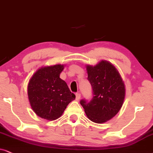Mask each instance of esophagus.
Instances as JSON below:
<instances>
[{"label": "esophagus", "mask_w": 153, "mask_h": 153, "mask_svg": "<svg viewBox=\"0 0 153 153\" xmlns=\"http://www.w3.org/2000/svg\"><path fill=\"white\" fill-rule=\"evenodd\" d=\"M75 97H76V98H75L76 101H79V100H80V97H81L80 94V93H76V94H75Z\"/></svg>", "instance_id": "34e87169"}]
</instances>
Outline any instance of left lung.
<instances>
[{
	"label": "left lung",
	"instance_id": "8db88e82",
	"mask_svg": "<svg viewBox=\"0 0 153 153\" xmlns=\"http://www.w3.org/2000/svg\"><path fill=\"white\" fill-rule=\"evenodd\" d=\"M88 80L93 90L90 101H80L85 114L91 121L103 123L113 118L123 106L125 86L117 68L102 60L94 66H86Z\"/></svg>",
	"mask_w": 153,
	"mask_h": 153
}]
</instances>
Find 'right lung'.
Segmentation results:
<instances>
[{
	"label": "right lung",
	"mask_w": 153,
	"mask_h": 153,
	"mask_svg": "<svg viewBox=\"0 0 153 153\" xmlns=\"http://www.w3.org/2000/svg\"><path fill=\"white\" fill-rule=\"evenodd\" d=\"M64 65L42 67L33 75L28 85V97L33 111L48 120L60 117L75 95L59 78Z\"/></svg>",
	"instance_id": "add662e5"
}]
</instances>
